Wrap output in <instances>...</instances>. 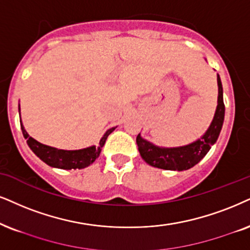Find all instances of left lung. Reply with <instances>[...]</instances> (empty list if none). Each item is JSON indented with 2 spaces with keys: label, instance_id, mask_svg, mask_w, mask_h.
I'll return each instance as SVG.
<instances>
[{
  "label": "left lung",
  "instance_id": "8db88e82",
  "mask_svg": "<svg viewBox=\"0 0 250 250\" xmlns=\"http://www.w3.org/2000/svg\"><path fill=\"white\" fill-rule=\"evenodd\" d=\"M218 82V105L213 120L209 129L202 136L200 140L179 147H160L144 140L141 134L136 137L138 151L141 157L148 165L168 170H186L191 168L196 164L203 159L205 154L209 152L211 146L216 143L218 136L222 130L224 116H225V105L223 100V85L219 75L217 76Z\"/></svg>",
  "mask_w": 250,
  "mask_h": 250
}]
</instances>
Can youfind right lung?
Here are the masks:
<instances>
[{
	"instance_id": "right-lung-1",
	"label": "right lung",
	"mask_w": 250,
	"mask_h": 250,
	"mask_svg": "<svg viewBox=\"0 0 250 250\" xmlns=\"http://www.w3.org/2000/svg\"><path fill=\"white\" fill-rule=\"evenodd\" d=\"M21 128L28 146L33 151L34 154L39 157L47 165L61 169H81L90 166L99 157L100 152H102V147L105 144L107 137H108L110 132L115 130L116 127L110 128L105 132V135L103 136L99 142V146H94L93 145V146L82 148V150H60V148L41 144L27 134L21 121Z\"/></svg>"
}]
</instances>
